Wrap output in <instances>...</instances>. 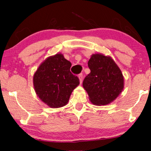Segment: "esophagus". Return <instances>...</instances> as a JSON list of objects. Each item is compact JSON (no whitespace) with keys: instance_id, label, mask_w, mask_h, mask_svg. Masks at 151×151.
Returning <instances> with one entry per match:
<instances>
[{"instance_id":"34e87169","label":"esophagus","mask_w":151,"mask_h":151,"mask_svg":"<svg viewBox=\"0 0 151 151\" xmlns=\"http://www.w3.org/2000/svg\"><path fill=\"white\" fill-rule=\"evenodd\" d=\"M78 78H79V80H80V82L82 83L83 79V73L80 74V75L78 76Z\"/></svg>"}]
</instances>
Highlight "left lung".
Segmentation results:
<instances>
[{
    "label": "left lung",
    "mask_w": 151,
    "mask_h": 151,
    "mask_svg": "<svg viewBox=\"0 0 151 151\" xmlns=\"http://www.w3.org/2000/svg\"><path fill=\"white\" fill-rule=\"evenodd\" d=\"M90 73L85 78L83 86L90 102L105 105L113 102L124 88V77L118 65L110 56L93 54L88 63Z\"/></svg>",
    "instance_id": "1"
}]
</instances>
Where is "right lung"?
Masks as SVG:
<instances>
[{"label":"right lung","mask_w":151,"mask_h":151,"mask_svg":"<svg viewBox=\"0 0 151 151\" xmlns=\"http://www.w3.org/2000/svg\"><path fill=\"white\" fill-rule=\"evenodd\" d=\"M71 63L63 54L49 56L34 74V88L37 96L51 108L68 103L70 95L80 84L79 78L70 72Z\"/></svg>","instance_id":"1"}]
</instances>
